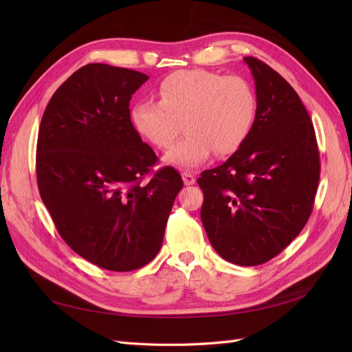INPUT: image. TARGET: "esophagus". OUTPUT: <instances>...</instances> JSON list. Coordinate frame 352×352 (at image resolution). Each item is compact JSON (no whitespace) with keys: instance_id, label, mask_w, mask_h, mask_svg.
I'll use <instances>...</instances> for the list:
<instances>
[{"instance_id":"1","label":"esophagus","mask_w":352,"mask_h":352,"mask_svg":"<svg viewBox=\"0 0 352 352\" xmlns=\"http://www.w3.org/2000/svg\"><path fill=\"white\" fill-rule=\"evenodd\" d=\"M182 179H184V184L185 185H194L195 184V176L190 173V172H184L182 173Z\"/></svg>"}]
</instances>
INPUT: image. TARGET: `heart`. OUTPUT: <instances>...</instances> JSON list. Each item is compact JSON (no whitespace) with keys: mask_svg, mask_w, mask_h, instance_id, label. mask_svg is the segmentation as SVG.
<instances>
[{"mask_svg":"<svg viewBox=\"0 0 352 352\" xmlns=\"http://www.w3.org/2000/svg\"><path fill=\"white\" fill-rule=\"evenodd\" d=\"M158 102L140 101L131 110L135 132L157 150L166 164L194 168L210 157L230 155L247 142L257 119L258 98L243 76L192 69L170 73L158 85Z\"/></svg>","mask_w":352,"mask_h":352,"instance_id":"obj_1","label":"heart"}]
</instances>
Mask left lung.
<instances>
[{
    "mask_svg": "<svg viewBox=\"0 0 352 352\" xmlns=\"http://www.w3.org/2000/svg\"><path fill=\"white\" fill-rule=\"evenodd\" d=\"M258 98L252 132L221 166L204 170L201 220L221 258L258 265L282 252L311 214L320 177L314 126L278 72L245 57Z\"/></svg>",
    "mask_w": 352,
    "mask_h": 352,
    "instance_id": "8db88e82",
    "label": "left lung"
}]
</instances>
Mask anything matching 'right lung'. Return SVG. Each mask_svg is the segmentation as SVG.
I'll return each mask as SVG.
<instances>
[{
	"label": "right lung",
	"mask_w": 352,
	"mask_h": 352,
	"mask_svg": "<svg viewBox=\"0 0 352 352\" xmlns=\"http://www.w3.org/2000/svg\"><path fill=\"white\" fill-rule=\"evenodd\" d=\"M141 72L92 63L50 100L36 145L42 201L69 247L101 269L131 272L162 248L167 219L184 186L173 167L141 185L153 148L131 123Z\"/></svg>",
	"instance_id": "add662e5"
}]
</instances>
